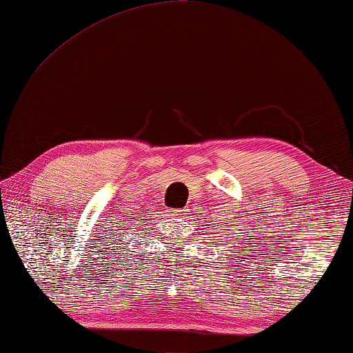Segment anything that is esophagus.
<instances>
[{
	"mask_svg": "<svg viewBox=\"0 0 353 353\" xmlns=\"http://www.w3.org/2000/svg\"><path fill=\"white\" fill-rule=\"evenodd\" d=\"M185 210H177V208H168L166 210V216H171V218H177V216H182Z\"/></svg>",
	"mask_w": 353,
	"mask_h": 353,
	"instance_id": "1",
	"label": "esophagus"
}]
</instances>
